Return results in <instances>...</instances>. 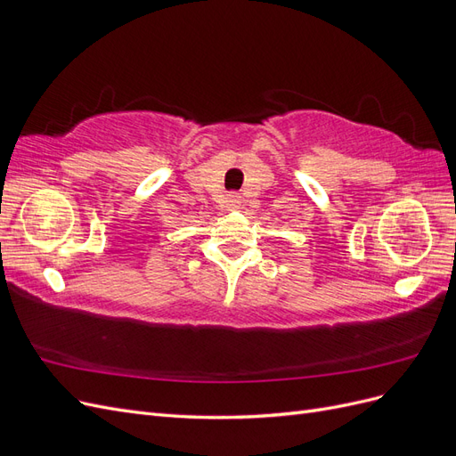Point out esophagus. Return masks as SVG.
<instances>
[{"label":"esophagus","instance_id":"34e87169","mask_svg":"<svg viewBox=\"0 0 456 456\" xmlns=\"http://www.w3.org/2000/svg\"><path fill=\"white\" fill-rule=\"evenodd\" d=\"M228 207H232V209H238V207H241V196L238 194V191H232V194H228Z\"/></svg>","mask_w":456,"mask_h":456}]
</instances>
